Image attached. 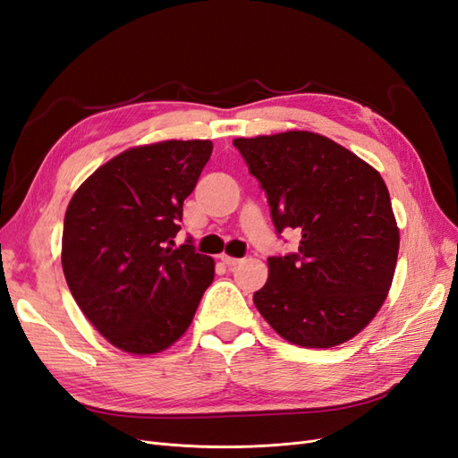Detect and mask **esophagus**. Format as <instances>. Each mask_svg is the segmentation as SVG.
Wrapping results in <instances>:
<instances>
[{
  "label": "esophagus",
  "instance_id": "esophagus-1",
  "mask_svg": "<svg viewBox=\"0 0 458 458\" xmlns=\"http://www.w3.org/2000/svg\"><path fill=\"white\" fill-rule=\"evenodd\" d=\"M219 258H221V261L225 263L227 267H234V266H239V263H241L239 258H233V256H227V254H221Z\"/></svg>",
  "mask_w": 458,
  "mask_h": 458
}]
</instances>
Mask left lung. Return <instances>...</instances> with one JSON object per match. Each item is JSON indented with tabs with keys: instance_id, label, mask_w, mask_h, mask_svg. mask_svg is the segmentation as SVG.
<instances>
[{
	"instance_id": "left-lung-1",
	"label": "left lung",
	"mask_w": 458,
	"mask_h": 458,
	"mask_svg": "<svg viewBox=\"0 0 458 458\" xmlns=\"http://www.w3.org/2000/svg\"><path fill=\"white\" fill-rule=\"evenodd\" d=\"M266 191L276 233H300L298 252L267 259L254 303L276 335L303 348H335L361 332L392 286L399 229L380 174L325 135L239 137Z\"/></svg>"
}]
</instances>
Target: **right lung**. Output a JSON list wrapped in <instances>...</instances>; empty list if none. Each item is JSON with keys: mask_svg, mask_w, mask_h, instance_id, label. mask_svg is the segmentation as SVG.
<instances>
[{"mask_svg": "<svg viewBox=\"0 0 458 458\" xmlns=\"http://www.w3.org/2000/svg\"><path fill=\"white\" fill-rule=\"evenodd\" d=\"M212 141H162L123 150L95 170L66 208L63 271L89 323L118 350L150 355L185 335L214 259L175 246L183 200Z\"/></svg>", "mask_w": 458, "mask_h": 458, "instance_id": "obj_1", "label": "right lung"}]
</instances>
